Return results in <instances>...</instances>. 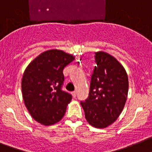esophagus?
Instances as JSON below:
<instances>
[{
	"mask_svg": "<svg viewBox=\"0 0 152 152\" xmlns=\"http://www.w3.org/2000/svg\"><path fill=\"white\" fill-rule=\"evenodd\" d=\"M72 95H73V96L74 97V98H76L77 93H76V91H73V92H72Z\"/></svg>",
	"mask_w": 152,
	"mask_h": 152,
	"instance_id": "34e87169",
	"label": "esophagus"
}]
</instances>
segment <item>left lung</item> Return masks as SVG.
<instances>
[{
	"instance_id": "8db88e82",
	"label": "left lung",
	"mask_w": 152,
	"mask_h": 152,
	"mask_svg": "<svg viewBox=\"0 0 152 152\" xmlns=\"http://www.w3.org/2000/svg\"><path fill=\"white\" fill-rule=\"evenodd\" d=\"M95 61L88 97L80 103L88 124L96 128H105L122 112L129 82L125 69L113 56L99 51L95 53Z\"/></svg>"
}]
</instances>
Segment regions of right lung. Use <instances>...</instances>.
Masks as SVG:
<instances>
[{
    "instance_id": "1",
    "label": "right lung",
    "mask_w": 152,
    "mask_h": 152,
    "mask_svg": "<svg viewBox=\"0 0 152 152\" xmlns=\"http://www.w3.org/2000/svg\"><path fill=\"white\" fill-rule=\"evenodd\" d=\"M74 57L63 50L43 52L28 64L22 79L26 108L37 122L53 125L64 117L72 95L62 90L64 67Z\"/></svg>"
}]
</instances>
